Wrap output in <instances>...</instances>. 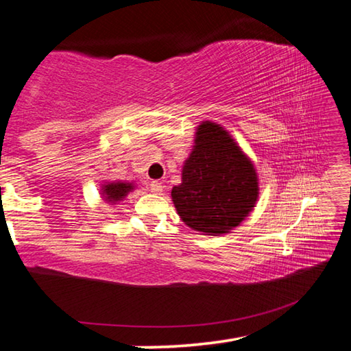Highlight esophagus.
Wrapping results in <instances>:
<instances>
[{"instance_id":"esophagus-1","label":"esophagus","mask_w":351,"mask_h":351,"mask_svg":"<svg viewBox=\"0 0 351 351\" xmlns=\"http://www.w3.org/2000/svg\"><path fill=\"white\" fill-rule=\"evenodd\" d=\"M150 190H152L153 193H161V192H162V182L152 181V182H150Z\"/></svg>"}]
</instances>
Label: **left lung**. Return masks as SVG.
<instances>
[{
	"mask_svg": "<svg viewBox=\"0 0 351 351\" xmlns=\"http://www.w3.org/2000/svg\"><path fill=\"white\" fill-rule=\"evenodd\" d=\"M257 195V175L234 139L215 123L199 125L182 184L171 190L182 221L199 232L226 234L251 212Z\"/></svg>",
	"mask_w": 351,
	"mask_h": 351,
	"instance_id": "1",
	"label": "left lung"
}]
</instances>
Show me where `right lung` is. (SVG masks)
<instances>
[{"label":"right lung","instance_id":"right-lung-1","mask_svg":"<svg viewBox=\"0 0 351 351\" xmlns=\"http://www.w3.org/2000/svg\"><path fill=\"white\" fill-rule=\"evenodd\" d=\"M132 190V184H123V182H111L106 184L104 189V193L106 195L105 199L117 201L125 197V195Z\"/></svg>","mask_w":351,"mask_h":351}]
</instances>
